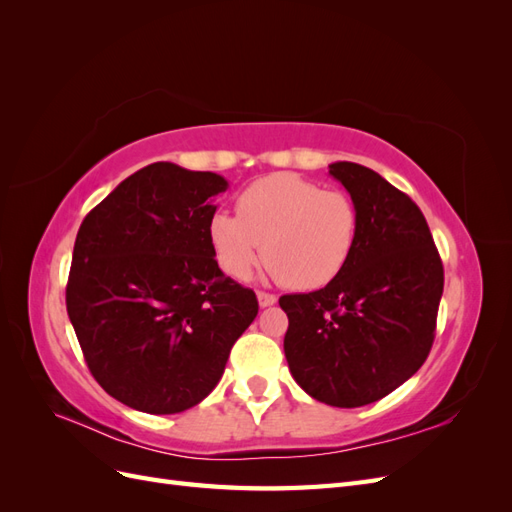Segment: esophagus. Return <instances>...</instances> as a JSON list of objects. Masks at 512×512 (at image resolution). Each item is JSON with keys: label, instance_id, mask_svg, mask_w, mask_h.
Here are the masks:
<instances>
[{"label": "esophagus", "instance_id": "esophagus-1", "mask_svg": "<svg viewBox=\"0 0 512 512\" xmlns=\"http://www.w3.org/2000/svg\"><path fill=\"white\" fill-rule=\"evenodd\" d=\"M277 303V297L275 294H269V292H258V305L260 307H271Z\"/></svg>", "mask_w": 512, "mask_h": 512}]
</instances>
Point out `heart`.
Wrapping results in <instances>:
<instances>
[{
    "mask_svg": "<svg viewBox=\"0 0 512 512\" xmlns=\"http://www.w3.org/2000/svg\"><path fill=\"white\" fill-rule=\"evenodd\" d=\"M359 226V207L346 192L277 173L247 185L237 215L215 211L207 235L220 269L235 280H247L262 254L282 284L316 290L344 271Z\"/></svg>",
    "mask_w": 512,
    "mask_h": 512,
    "instance_id": "b5f03b06",
    "label": "heart"
}]
</instances>
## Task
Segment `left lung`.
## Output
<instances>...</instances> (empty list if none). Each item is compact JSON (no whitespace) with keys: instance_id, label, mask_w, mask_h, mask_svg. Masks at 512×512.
I'll use <instances>...</instances> for the list:
<instances>
[{"instance_id":"1","label":"left lung","mask_w":512,"mask_h":512,"mask_svg":"<svg viewBox=\"0 0 512 512\" xmlns=\"http://www.w3.org/2000/svg\"><path fill=\"white\" fill-rule=\"evenodd\" d=\"M359 207L344 271L307 294H284L290 374L322 404L359 408L393 393L427 359L444 269L425 215L376 170L329 164Z\"/></svg>"}]
</instances>
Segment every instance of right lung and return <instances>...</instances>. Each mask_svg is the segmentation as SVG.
Listing matches in <instances>:
<instances>
[{
	"instance_id": "1",
	"label": "right lung",
	"mask_w": 512,
	"mask_h": 512,
	"mask_svg": "<svg viewBox=\"0 0 512 512\" xmlns=\"http://www.w3.org/2000/svg\"><path fill=\"white\" fill-rule=\"evenodd\" d=\"M228 181L170 162L123 179L74 241L68 316L89 371L121 404L177 414L220 382L230 348L258 314L209 245Z\"/></svg>"
}]
</instances>
